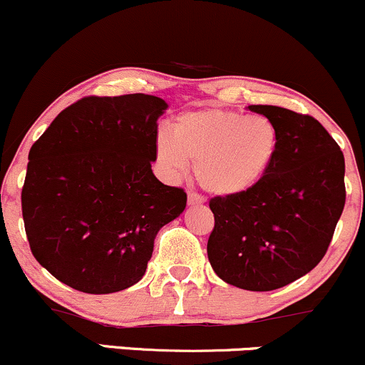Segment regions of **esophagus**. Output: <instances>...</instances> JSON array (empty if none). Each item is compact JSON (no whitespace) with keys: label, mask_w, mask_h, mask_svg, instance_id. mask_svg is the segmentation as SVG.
I'll use <instances>...</instances> for the list:
<instances>
[{"label":"esophagus","mask_w":365,"mask_h":365,"mask_svg":"<svg viewBox=\"0 0 365 365\" xmlns=\"http://www.w3.org/2000/svg\"><path fill=\"white\" fill-rule=\"evenodd\" d=\"M203 202H205V198L202 195L195 193V191H190V193H187V203L190 205H200Z\"/></svg>","instance_id":"esophagus-1"}]
</instances>
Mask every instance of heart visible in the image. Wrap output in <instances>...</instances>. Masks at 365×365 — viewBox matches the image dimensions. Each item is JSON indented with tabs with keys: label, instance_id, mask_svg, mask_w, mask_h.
I'll return each mask as SVG.
<instances>
[{
	"label": "heart",
	"instance_id": "heart-1",
	"mask_svg": "<svg viewBox=\"0 0 365 365\" xmlns=\"http://www.w3.org/2000/svg\"><path fill=\"white\" fill-rule=\"evenodd\" d=\"M279 146L271 118L222 108L196 110L175 118L155 139L157 162L170 174L195 163L202 187L219 196L248 191L267 174Z\"/></svg>",
	"mask_w": 365,
	"mask_h": 365
}]
</instances>
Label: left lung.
<instances>
[{
	"instance_id": "1",
	"label": "left lung",
	"mask_w": 365,
	"mask_h": 365,
	"mask_svg": "<svg viewBox=\"0 0 365 365\" xmlns=\"http://www.w3.org/2000/svg\"><path fill=\"white\" fill-rule=\"evenodd\" d=\"M248 108L271 118L279 146L255 186L210 200L215 224L207 253L220 279L272 292L326 255L345 207V157L314 117L272 105Z\"/></svg>"
}]
</instances>
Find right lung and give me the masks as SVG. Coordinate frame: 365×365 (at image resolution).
<instances>
[{
    "label": "right lung",
    "instance_id": "right-lung-1",
    "mask_svg": "<svg viewBox=\"0 0 365 365\" xmlns=\"http://www.w3.org/2000/svg\"><path fill=\"white\" fill-rule=\"evenodd\" d=\"M151 94L84 96L29 151L22 215L32 255L83 293H115L145 276L157 232L182 214V187L155 178Z\"/></svg>",
    "mask_w": 365,
    "mask_h": 365
}]
</instances>
